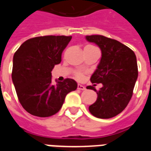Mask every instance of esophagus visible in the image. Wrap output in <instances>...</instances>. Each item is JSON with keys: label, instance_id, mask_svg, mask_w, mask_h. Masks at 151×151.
Returning <instances> with one entry per match:
<instances>
[{"label": "esophagus", "instance_id": "34e87169", "mask_svg": "<svg viewBox=\"0 0 151 151\" xmlns=\"http://www.w3.org/2000/svg\"><path fill=\"white\" fill-rule=\"evenodd\" d=\"M78 90H81V91H84L86 89V87L84 86L81 85V84H78Z\"/></svg>", "mask_w": 151, "mask_h": 151}]
</instances>
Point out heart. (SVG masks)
Returning a JSON list of instances; mask_svg holds the SVG:
<instances>
[{
	"label": "heart",
	"mask_w": 151,
	"mask_h": 151,
	"mask_svg": "<svg viewBox=\"0 0 151 151\" xmlns=\"http://www.w3.org/2000/svg\"><path fill=\"white\" fill-rule=\"evenodd\" d=\"M88 47H91V46H88ZM76 78H78V80H82V79L84 78V74L82 73H77L75 74Z\"/></svg>",
	"instance_id": "1"
}]
</instances>
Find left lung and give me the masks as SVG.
<instances>
[{"label":"left lung","mask_w":151,"mask_h":151,"mask_svg":"<svg viewBox=\"0 0 151 151\" xmlns=\"http://www.w3.org/2000/svg\"><path fill=\"white\" fill-rule=\"evenodd\" d=\"M89 42L101 49L102 57L91 82L102 83L99 91L88 86L97 93L96 101L89 107L90 112L97 118L109 119L120 114L126 108L133 95L138 70L135 53L116 40L104 35H87Z\"/></svg>","instance_id":"8db88e82"}]
</instances>
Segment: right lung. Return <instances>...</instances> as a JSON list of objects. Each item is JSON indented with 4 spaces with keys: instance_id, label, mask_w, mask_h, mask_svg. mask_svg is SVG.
Here are the masks:
<instances>
[{
    "instance_id": "1",
    "label": "right lung",
    "mask_w": 151,
    "mask_h": 151,
    "mask_svg": "<svg viewBox=\"0 0 151 151\" xmlns=\"http://www.w3.org/2000/svg\"><path fill=\"white\" fill-rule=\"evenodd\" d=\"M72 36L46 35L25 41L14 55L12 80L18 100L33 116L48 117L62 107L66 95L75 91L71 78L52 82V70L61 61V54Z\"/></svg>"
}]
</instances>
